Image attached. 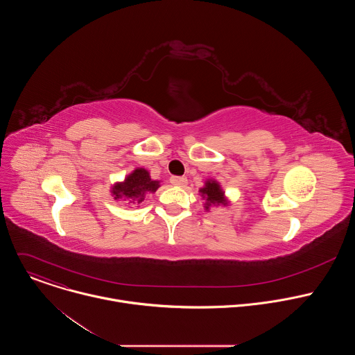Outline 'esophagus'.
<instances>
[{
    "mask_svg": "<svg viewBox=\"0 0 355 355\" xmlns=\"http://www.w3.org/2000/svg\"><path fill=\"white\" fill-rule=\"evenodd\" d=\"M170 182L175 187H185L188 184V180L185 177H171Z\"/></svg>",
    "mask_w": 355,
    "mask_h": 355,
    "instance_id": "esophagus-1",
    "label": "esophagus"
}]
</instances>
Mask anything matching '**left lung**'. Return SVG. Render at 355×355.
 Returning a JSON list of instances; mask_svg holds the SVG:
<instances>
[{
  "label": "left lung",
  "mask_w": 355,
  "mask_h": 355,
  "mask_svg": "<svg viewBox=\"0 0 355 355\" xmlns=\"http://www.w3.org/2000/svg\"><path fill=\"white\" fill-rule=\"evenodd\" d=\"M199 195L205 200V212H211V208L214 207H229L232 204L220 182L215 178H208L205 181L204 187L199 188Z\"/></svg>",
  "instance_id": "1"
}]
</instances>
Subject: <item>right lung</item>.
<instances>
[{
	"mask_svg": "<svg viewBox=\"0 0 355 355\" xmlns=\"http://www.w3.org/2000/svg\"><path fill=\"white\" fill-rule=\"evenodd\" d=\"M160 184L162 181L151 178L146 168L136 167L125 180L114 182L110 192L115 200H126L128 204L139 205L147 193H155L160 188Z\"/></svg>",
	"mask_w": 355,
	"mask_h": 355,
	"instance_id": "obj_1",
	"label": "right lung"
}]
</instances>
